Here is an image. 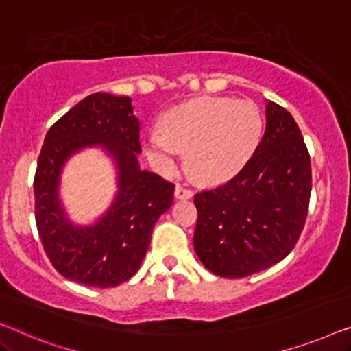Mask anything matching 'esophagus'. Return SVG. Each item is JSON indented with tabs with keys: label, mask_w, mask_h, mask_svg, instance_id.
Here are the masks:
<instances>
[{
	"label": "esophagus",
	"mask_w": 351,
	"mask_h": 351,
	"mask_svg": "<svg viewBox=\"0 0 351 351\" xmlns=\"http://www.w3.org/2000/svg\"><path fill=\"white\" fill-rule=\"evenodd\" d=\"M192 195H194V194H192V191L187 189V187H184V186L178 184L175 187V197L178 200H187V199H191Z\"/></svg>",
	"instance_id": "1"
}]
</instances>
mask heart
<instances>
[{
  "mask_svg": "<svg viewBox=\"0 0 351 351\" xmlns=\"http://www.w3.org/2000/svg\"><path fill=\"white\" fill-rule=\"evenodd\" d=\"M263 116L248 100L202 97L178 105L160 121V130L145 135L147 159L171 175L189 151L192 170L205 182L235 176L248 164L263 136Z\"/></svg>",
  "mask_w": 351,
  "mask_h": 351,
  "instance_id": "1",
  "label": "heart"
}]
</instances>
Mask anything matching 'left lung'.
Segmentation results:
<instances>
[{"label":"left lung","mask_w":351,"mask_h":351,"mask_svg":"<svg viewBox=\"0 0 351 351\" xmlns=\"http://www.w3.org/2000/svg\"><path fill=\"white\" fill-rule=\"evenodd\" d=\"M265 132L239 175L197 192L195 253L210 272L241 278L291 253L304 229L312 169L302 133L285 108L265 101Z\"/></svg>","instance_id":"obj_1"}]
</instances>
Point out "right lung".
I'll return each mask as SVG.
<instances>
[{
  "instance_id": "right-lung-1",
  "label": "right lung",
  "mask_w": 351,
  "mask_h": 351,
  "mask_svg": "<svg viewBox=\"0 0 351 351\" xmlns=\"http://www.w3.org/2000/svg\"><path fill=\"white\" fill-rule=\"evenodd\" d=\"M87 149L110 157L117 192L98 219L77 225L62 205L61 175L67 162ZM138 154L140 121L130 97L92 93L49 128L34 175V218L49 261L65 278L114 288L140 269L152 227L173 204L175 184L141 170Z\"/></svg>"
}]
</instances>
